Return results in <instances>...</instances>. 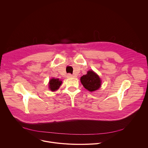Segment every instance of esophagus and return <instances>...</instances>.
I'll use <instances>...</instances> for the list:
<instances>
[{
	"label": "esophagus",
	"instance_id": "obj_1",
	"mask_svg": "<svg viewBox=\"0 0 148 148\" xmlns=\"http://www.w3.org/2000/svg\"><path fill=\"white\" fill-rule=\"evenodd\" d=\"M67 78H71V77H73V75L71 74H68L67 75Z\"/></svg>",
	"mask_w": 148,
	"mask_h": 148
}]
</instances>
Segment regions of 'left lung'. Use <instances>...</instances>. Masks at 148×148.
<instances>
[{
  "mask_svg": "<svg viewBox=\"0 0 148 148\" xmlns=\"http://www.w3.org/2000/svg\"><path fill=\"white\" fill-rule=\"evenodd\" d=\"M80 80L84 88L91 92L96 91L101 87V81L99 76L92 70L88 71L86 75H82Z\"/></svg>",
  "mask_w": 148,
  "mask_h": 148,
  "instance_id": "obj_1",
  "label": "left lung"
}]
</instances>
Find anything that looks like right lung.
Returning a JSON list of instances; mask_svg holds the SVG:
<instances>
[{
    "label": "right lung",
    "mask_w": 148,
    "mask_h": 148,
    "mask_svg": "<svg viewBox=\"0 0 148 148\" xmlns=\"http://www.w3.org/2000/svg\"><path fill=\"white\" fill-rule=\"evenodd\" d=\"M62 81L58 78H52L49 81V88L52 91L58 90L61 86Z\"/></svg>",
    "instance_id": "obj_1"
}]
</instances>
